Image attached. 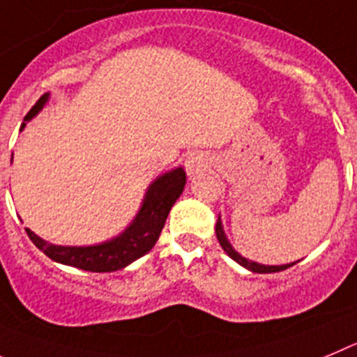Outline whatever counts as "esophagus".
Returning <instances> with one entry per match:
<instances>
[{"label":"esophagus","instance_id":"1","mask_svg":"<svg viewBox=\"0 0 357 357\" xmlns=\"http://www.w3.org/2000/svg\"><path fill=\"white\" fill-rule=\"evenodd\" d=\"M186 165V172H188V176L190 178H195V176L199 174V172L204 171V160H202L201 155H197V153H194V155H190L188 158H186L185 162Z\"/></svg>","mask_w":357,"mask_h":357}]
</instances>
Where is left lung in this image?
I'll return each mask as SVG.
<instances>
[{"mask_svg":"<svg viewBox=\"0 0 357 357\" xmlns=\"http://www.w3.org/2000/svg\"><path fill=\"white\" fill-rule=\"evenodd\" d=\"M215 233H217V240H218V243H220V247L224 249V252H227V256H229L231 259H234V261L238 263V265H242L243 268H247V271H250V272H256V274H271V272L287 271V268H290V266H294L295 263H297V261H294V263H287V265H261V263H258V261H252V259H249V258H243L238 250H234V247L231 245L229 240H227L226 233H224V226H222V220H220V215H218L217 226H215Z\"/></svg>","mask_w":357,"mask_h":357,"instance_id":"obj_1","label":"left lung"}]
</instances>
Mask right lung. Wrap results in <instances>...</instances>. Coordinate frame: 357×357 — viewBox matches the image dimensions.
Instances as JSON below:
<instances>
[{
    "mask_svg": "<svg viewBox=\"0 0 357 357\" xmlns=\"http://www.w3.org/2000/svg\"><path fill=\"white\" fill-rule=\"evenodd\" d=\"M47 101H50V92H46L28 112L21 130H24L26 123H30L31 119L46 107ZM12 158H14V155H12ZM185 183L186 174L183 167H176L172 171L160 174L147 186L142 204H140L139 211L130 222V226H126V229L121 231L117 236L105 240L101 243H94V245H59V243L46 242L28 227L26 233L31 242L37 245V249L43 250L44 255L53 261L76 266V268L89 272L121 271L130 263H133L135 259L142 258L155 247L156 240H158L160 233L165 226L169 211L174 206L179 195L183 194Z\"/></svg>",
    "mask_w": 357,
    "mask_h": 357,
    "instance_id": "add662e5",
    "label": "right lung"
}]
</instances>
